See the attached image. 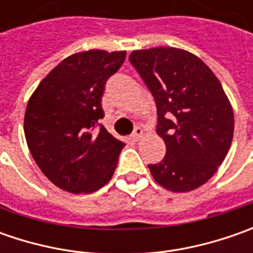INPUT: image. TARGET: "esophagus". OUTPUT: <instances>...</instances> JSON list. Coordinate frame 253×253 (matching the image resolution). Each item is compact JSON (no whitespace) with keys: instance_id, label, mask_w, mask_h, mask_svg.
I'll return each mask as SVG.
<instances>
[{"instance_id":"obj_1","label":"esophagus","mask_w":253,"mask_h":253,"mask_svg":"<svg viewBox=\"0 0 253 253\" xmlns=\"http://www.w3.org/2000/svg\"><path fill=\"white\" fill-rule=\"evenodd\" d=\"M142 135H143V129H142L141 126H136L133 132L131 133V141L132 142H138L142 138Z\"/></svg>"}]
</instances>
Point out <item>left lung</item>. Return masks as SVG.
Segmentation results:
<instances>
[{
    "instance_id": "8db88e82",
    "label": "left lung",
    "mask_w": 253,
    "mask_h": 253,
    "mask_svg": "<svg viewBox=\"0 0 253 253\" xmlns=\"http://www.w3.org/2000/svg\"><path fill=\"white\" fill-rule=\"evenodd\" d=\"M129 62L152 92L156 132L166 143L153 179L170 191L203 186L225 159L234 136V112L222 85L197 56L176 47L133 50Z\"/></svg>"
}]
</instances>
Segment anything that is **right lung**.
<instances>
[{
    "instance_id": "1",
    "label": "right lung",
    "mask_w": 253,
    "mask_h": 253,
    "mask_svg": "<svg viewBox=\"0 0 253 253\" xmlns=\"http://www.w3.org/2000/svg\"><path fill=\"white\" fill-rule=\"evenodd\" d=\"M126 52L88 50L66 57L28 101L25 138L36 165L57 187L92 193L111 179L124 143L102 126L105 83Z\"/></svg>"
}]
</instances>
